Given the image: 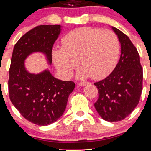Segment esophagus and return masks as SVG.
I'll return each instance as SVG.
<instances>
[{"instance_id": "obj_1", "label": "esophagus", "mask_w": 151, "mask_h": 151, "mask_svg": "<svg viewBox=\"0 0 151 151\" xmlns=\"http://www.w3.org/2000/svg\"><path fill=\"white\" fill-rule=\"evenodd\" d=\"M88 84H89L88 82H83V83H78V85L79 86H85V85H87Z\"/></svg>"}]
</instances>
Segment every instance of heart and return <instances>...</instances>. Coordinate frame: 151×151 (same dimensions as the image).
<instances>
[{"instance_id":"b5f03b06","label":"heart","mask_w":151,"mask_h":151,"mask_svg":"<svg viewBox=\"0 0 151 151\" xmlns=\"http://www.w3.org/2000/svg\"><path fill=\"white\" fill-rule=\"evenodd\" d=\"M63 48L54 49L52 60L65 78L71 76L79 63V78L92 76L94 79L106 77L112 71L119 55L118 37L110 30L90 27L74 29L62 39Z\"/></svg>"}]
</instances>
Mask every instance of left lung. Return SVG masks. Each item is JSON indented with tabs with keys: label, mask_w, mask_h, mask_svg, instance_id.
<instances>
[{
	"label": "left lung",
	"mask_w": 151,
	"mask_h": 151,
	"mask_svg": "<svg viewBox=\"0 0 151 151\" xmlns=\"http://www.w3.org/2000/svg\"><path fill=\"white\" fill-rule=\"evenodd\" d=\"M121 46L120 59L105 79L94 83L99 98L94 107L104 120L117 122L124 119L138 105L142 92L143 70L138 51L128 36L111 27Z\"/></svg>",
	"instance_id": "8db88e82"
}]
</instances>
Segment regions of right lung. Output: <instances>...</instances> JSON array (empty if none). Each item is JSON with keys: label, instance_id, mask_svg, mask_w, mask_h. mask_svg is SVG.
Returning a JSON list of instances; mask_svg holds the SVG:
<instances>
[{"label": "right lung", "instance_id": "obj_1", "mask_svg": "<svg viewBox=\"0 0 151 151\" xmlns=\"http://www.w3.org/2000/svg\"><path fill=\"white\" fill-rule=\"evenodd\" d=\"M61 28L36 27L25 33L13 49L8 81L10 101L24 118L38 125H48L61 118L76 87L73 82L56 78L47 68L33 73L25 66L26 59L34 53L42 54L48 65L52 64L53 45Z\"/></svg>", "mask_w": 151, "mask_h": 151}]
</instances>
